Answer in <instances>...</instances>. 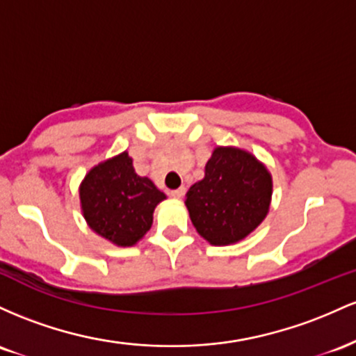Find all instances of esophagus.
<instances>
[{
    "label": "esophagus",
    "instance_id": "obj_1",
    "mask_svg": "<svg viewBox=\"0 0 356 356\" xmlns=\"http://www.w3.org/2000/svg\"><path fill=\"white\" fill-rule=\"evenodd\" d=\"M185 195V186H179V188L171 191V197L173 198H181Z\"/></svg>",
    "mask_w": 356,
    "mask_h": 356
}]
</instances>
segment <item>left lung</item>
Instances as JSON below:
<instances>
[{
	"label": "left lung",
	"mask_w": 356,
	"mask_h": 356,
	"mask_svg": "<svg viewBox=\"0 0 356 356\" xmlns=\"http://www.w3.org/2000/svg\"><path fill=\"white\" fill-rule=\"evenodd\" d=\"M270 197L273 177L254 154L218 146L207 161L205 177L190 186L185 205L205 241L230 245L261 225Z\"/></svg>",
	"instance_id": "left-lung-1"
}]
</instances>
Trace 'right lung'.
I'll return each mask as SVG.
<instances>
[{"label": "right lung", "mask_w": 356, "mask_h": 356, "mask_svg": "<svg viewBox=\"0 0 356 356\" xmlns=\"http://www.w3.org/2000/svg\"><path fill=\"white\" fill-rule=\"evenodd\" d=\"M79 193L87 225L119 247H131L145 237L154 209L166 198L149 178L136 173L127 151L92 168Z\"/></svg>", "instance_id": "right-lung-1"}]
</instances>
